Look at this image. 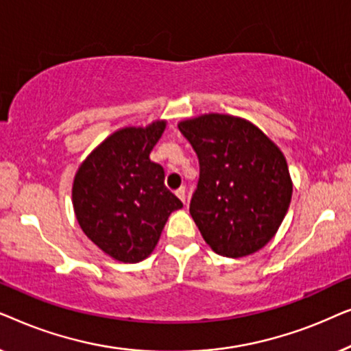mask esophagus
Returning a JSON list of instances; mask_svg holds the SVG:
<instances>
[{
  "label": "esophagus",
  "mask_w": 351,
  "mask_h": 351,
  "mask_svg": "<svg viewBox=\"0 0 351 351\" xmlns=\"http://www.w3.org/2000/svg\"><path fill=\"white\" fill-rule=\"evenodd\" d=\"M176 196H177V198H179V199L182 201V203H184V204H185V199H186V193H185V189H184V186H180V189H179V190H176Z\"/></svg>",
  "instance_id": "34e87169"
}]
</instances>
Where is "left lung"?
Listing matches in <instances>:
<instances>
[{
	"label": "left lung",
	"instance_id": "obj_1",
	"mask_svg": "<svg viewBox=\"0 0 351 351\" xmlns=\"http://www.w3.org/2000/svg\"><path fill=\"white\" fill-rule=\"evenodd\" d=\"M179 129L199 160L190 214L204 241L223 257L257 252L276 234L292 198L280 147L232 114H201L180 121Z\"/></svg>",
	"mask_w": 351,
	"mask_h": 351
}]
</instances>
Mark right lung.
Wrapping results in <instances>:
<instances>
[{
    "label": "right lung",
    "instance_id": "add662e5",
    "mask_svg": "<svg viewBox=\"0 0 351 351\" xmlns=\"http://www.w3.org/2000/svg\"><path fill=\"white\" fill-rule=\"evenodd\" d=\"M165 119L114 131L89 153L75 174L71 201L86 237L114 261L137 263L160 241L182 201L165 185V169L150 153Z\"/></svg>",
    "mask_w": 351,
    "mask_h": 351
}]
</instances>
